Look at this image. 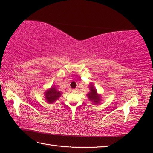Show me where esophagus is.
<instances>
[{
    "mask_svg": "<svg viewBox=\"0 0 153 153\" xmlns=\"http://www.w3.org/2000/svg\"><path fill=\"white\" fill-rule=\"evenodd\" d=\"M73 92H77V89H74L72 90Z\"/></svg>",
    "mask_w": 153,
    "mask_h": 153,
    "instance_id": "1",
    "label": "esophagus"
}]
</instances>
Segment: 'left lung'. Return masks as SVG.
Instances as JSON below:
<instances>
[{
  "instance_id": "8db88e82",
  "label": "left lung",
  "mask_w": 153,
  "mask_h": 153,
  "mask_svg": "<svg viewBox=\"0 0 153 153\" xmlns=\"http://www.w3.org/2000/svg\"><path fill=\"white\" fill-rule=\"evenodd\" d=\"M90 87L91 91L89 92V93L87 94L88 98L90 100H91V101H93L96 104H98L100 100V97L97 95V91L95 88H94L93 85H91V87Z\"/></svg>"
}]
</instances>
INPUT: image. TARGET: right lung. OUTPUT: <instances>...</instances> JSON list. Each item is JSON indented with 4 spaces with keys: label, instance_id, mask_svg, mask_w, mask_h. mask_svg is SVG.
I'll return each instance as SVG.
<instances>
[{
    "label": "right lung",
    "instance_id": "add662e5",
    "mask_svg": "<svg viewBox=\"0 0 153 153\" xmlns=\"http://www.w3.org/2000/svg\"><path fill=\"white\" fill-rule=\"evenodd\" d=\"M60 95L61 93L56 89V87H53L45 93V97L48 102L52 103L59 98Z\"/></svg>",
    "mask_w": 153,
    "mask_h": 153
}]
</instances>
